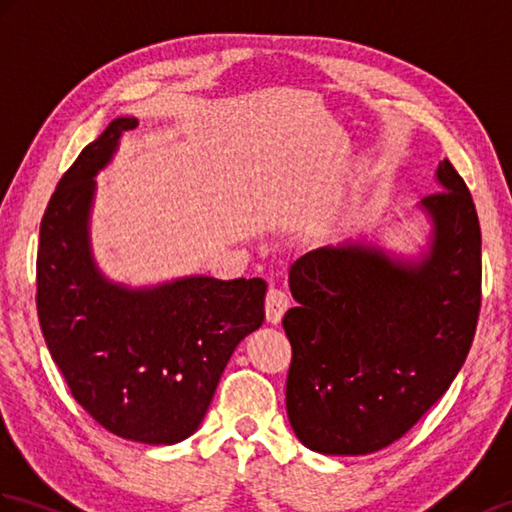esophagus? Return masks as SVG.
Listing matches in <instances>:
<instances>
[{
  "label": "esophagus",
  "mask_w": 512,
  "mask_h": 512,
  "mask_svg": "<svg viewBox=\"0 0 512 512\" xmlns=\"http://www.w3.org/2000/svg\"><path fill=\"white\" fill-rule=\"evenodd\" d=\"M288 307H290V296L288 294H285L283 290H277V288L268 290V294H266V320L270 325H279L283 314L288 312Z\"/></svg>",
  "instance_id": "obj_1"
}]
</instances>
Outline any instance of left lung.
I'll return each mask as SVG.
<instances>
[{
  "label": "left lung",
  "mask_w": 512,
  "mask_h": 512,
  "mask_svg": "<svg viewBox=\"0 0 512 512\" xmlns=\"http://www.w3.org/2000/svg\"><path fill=\"white\" fill-rule=\"evenodd\" d=\"M425 196L417 253L375 237L305 253L290 266L299 303L285 408L296 438L325 456H364L399 441L467 360L480 314L482 237L469 189L447 159Z\"/></svg>",
  "instance_id": "8db88e82"
}]
</instances>
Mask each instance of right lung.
<instances>
[{"label": "right lung", "instance_id": "right-lung-1", "mask_svg": "<svg viewBox=\"0 0 512 512\" xmlns=\"http://www.w3.org/2000/svg\"><path fill=\"white\" fill-rule=\"evenodd\" d=\"M137 117H115L78 154L41 220L37 310L71 395L106 430L146 445L192 436L237 344L264 323V279L189 275L133 288L95 264V176Z\"/></svg>", "mask_w": 512, "mask_h": 512}]
</instances>
